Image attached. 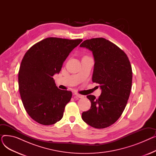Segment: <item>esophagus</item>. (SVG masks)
Instances as JSON below:
<instances>
[{
	"mask_svg": "<svg viewBox=\"0 0 156 156\" xmlns=\"http://www.w3.org/2000/svg\"><path fill=\"white\" fill-rule=\"evenodd\" d=\"M75 95H76V97H78V98H83V97H84V95L79 94H78V93H76V94H75Z\"/></svg>",
	"mask_w": 156,
	"mask_h": 156,
	"instance_id": "1",
	"label": "esophagus"
}]
</instances>
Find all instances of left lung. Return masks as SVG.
Returning <instances> with one entry per match:
<instances>
[{
  "instance_id": "left-lung-1",
  "label": "left lung",
  "mask_w": 156,
  "mask_h": 156,
  "mask_svg": "<svg viewBox=\"0 0 156 156\" xmlns=\"http://www.w3.org/2000/svg\"><path fill=\"white\" fill-rule=\"evenodd\" d=\"M80 46L92 52V81L99 84L102 90L97 99L92 95L87 96L91 107L81 117L92 127L107 128L120 118L127 104L132 83L130 62L123 51L104 38L86 40Z\"/></svg>"
}]
</instances>
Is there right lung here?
Masks as SVG:
<instances>
[{
    "instance_id": "right-lung-1",
    "label": "right lung",
    "mask_w": 156,
    "mask_h": 156,
    "mask_svg": "<svg viewBox=\"0 0 156 156\" xmlns=\"http://www.w3.org/2000/svg\"><path fill=\"white\" fill-rule=\"evenodd\" d=\"M82 39L48 37L30 47L21 61L18 85L28 115L38 123L51 125L60 121L72 92L56 87L52 76Z\"/></svg>"
}]
</instances>
